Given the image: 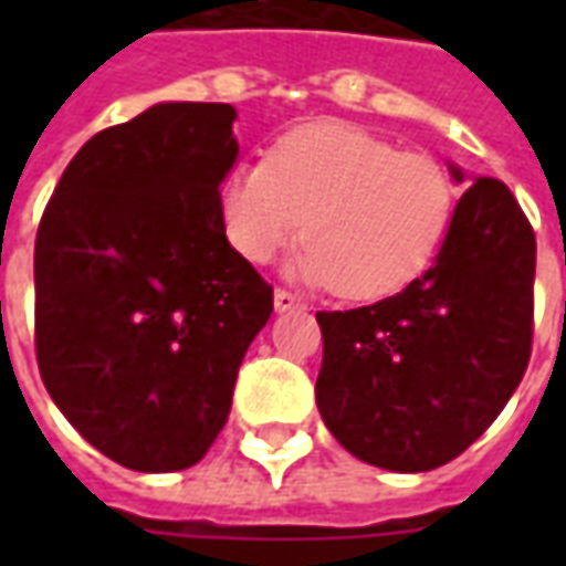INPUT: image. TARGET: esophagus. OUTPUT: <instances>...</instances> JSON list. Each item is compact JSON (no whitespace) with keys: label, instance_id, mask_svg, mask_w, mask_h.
I'll use <instances>...</instances> for the list:
<instances>
[{"label":"esophagus","instance_id":"obj_1","mask_svg":"<svg viewBox=\"0 0 566 566\" xmlns=\"http://www.w3.org/2000/svg\"><path fill=\"white\" fill-rule=\"evenodd\" d=\"M296 306H300V296L291 294V291H284V287L275 291V312H291V308Z\"/></svg>","mask_w":566,"mask_h":566}]
</instances>
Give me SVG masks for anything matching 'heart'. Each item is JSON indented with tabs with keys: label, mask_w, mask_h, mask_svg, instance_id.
<instances>
[{
	"label": "heart",
	"mask_w": 566,
	"mask_h": 566,
	"mask_svg": "<svg viewBox=\"0 0 566 566\" xmlns=\"http://www.w3.org/2000/svg\"><path fill=\"white\" fill-rule=\"evenodd\" d=\"M451 214L454 181L437 157L348 124L291 129L221 187L223 233L242 258L270 263L303 233L296 272L348 300L406 287L437 254Z\"/></svg>",
	"instance_id": "1"
}]
</instances>
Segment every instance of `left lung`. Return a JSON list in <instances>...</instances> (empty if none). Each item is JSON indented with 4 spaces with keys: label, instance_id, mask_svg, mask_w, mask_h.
<instances>
[{
    "label": "left lung",
    "instance_id": "left-lung-1",
    "mask_svg": "<svg viewBox=\"0 0 566 566\" xmlns=\"http://www.w3.org/2000/svg\"><path fill=\"white\" fill-rule=\"evenodd\" d=\"M534 270L536 235L518 199L497 178H475L424 275L379 303L318 312L315 400L339 446L397 473L437 470L470 449L531 360Z\"/></svg>",
    "mask_w": 566,
    "mask_h": 566
}]
</instances>
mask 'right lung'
<instances>
[{
  "label": "right lung",
  "instance_id": "add662e5",
  "mask_svg": "<svg viewBox=\"0 0 566 566\" xmlns=\"http://www.w3.org/2000/svg\"><path fill=\"white\" fill-rule=\"evenodd\" d=\"M227 103H160L72 157L35 233V357L81 437L139 473L187 470L233 403L272 284L223 233Z\"/></svg>",
  "mask_w": 566,
  "mask_h": 566
}]
</instances>
